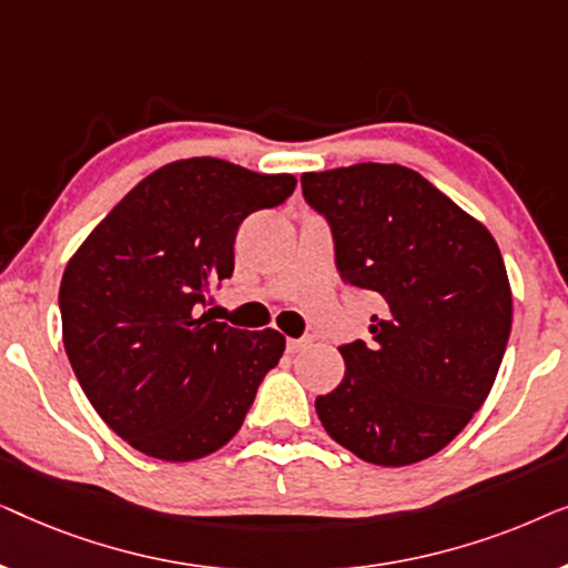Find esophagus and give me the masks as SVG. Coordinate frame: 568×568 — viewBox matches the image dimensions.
<instances>
[{"instance_id": "esophagus-1", "label": "esophagus", "mask_w": 568, "mask_h": 568, "mask_svg": "<svg viewBox=\"0 0 568 568\" xmlns=\"http://www.w3.org/2000/svg\"><path fill=\"white\" fill-rule=\"evenodd\" d=\"M307 346H313V338H310V336H302V338H290V341H286V352H290V354L305 352Z\"/></svg>"}]
</instances>
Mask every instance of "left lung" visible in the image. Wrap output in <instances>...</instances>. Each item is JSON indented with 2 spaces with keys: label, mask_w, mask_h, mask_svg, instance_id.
<instances>
[{
  "label": "left lung",
  "mask_w": 568,
  "mask_h": 568,
  "mask_svg": "<svg viewBox=\"0 0 568 568\" xmlns=\"http://www.w3.org/2000/svg\"><path fill=\"white\" fill-rule=\"evenodd\" d=\"M302 193L331 224L341 278L379 302L372 341L338 346L346 375L317 395V418L362 460L422 463L484 406L504 359L511 290L499 245L403 165L305 173Z\"/></svg>",
  "instance_id": "left-lung-1"
}]
</instances>
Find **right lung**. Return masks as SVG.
I'll return each instance as SVG.
<instances>
[{"label":"right lung","instance_id":"obj_1","mask_svg":"<svg viewBox=\"0 0 568 568\" xmlns=\"http://www.w3.org/2000/svg\"><path fill=\"white\" fill-rule=\"evenodd\" d=\"M297 178L216 158L162 165L77 247L61 276L64 348L100 418L139 453L199 460L235 437L282 359L274 328L240 331L204 307L232 276L247 214L284 204Z\"/></svg>","mask_w":568,"mask_h":568}]
</instances>
